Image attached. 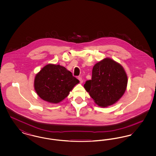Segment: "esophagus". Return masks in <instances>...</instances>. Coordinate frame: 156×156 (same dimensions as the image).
Here are the masks:
<instances>
[{"instance_id":"1","label":"esophagus","mask_w":156,"mask_h":156,"mask_svg":"<svg viewBox=\"0 0 156 156\" xmlns=\"http://www.w3.org/2000/svg\"><path fill=\"white\" fill-rule=\"evenodd\" d=\"M78 80H79V81H80L81 83H82L83 82V80L82 79L81 77H78Z\"/></svg>"}]
</instances>
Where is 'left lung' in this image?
Returning <instances> with one entry per match:
<instances>
[{"label":"left lung","instance_id":"left-lung-1","mask_svg":"<svg viewBox=\"0 0 156 156\" xmlns=\"http://www.w3.org/2000/svg\"><path fill=\"white\" fill-rule=\"evenodd\" d=\"M127 84V76L123 67L106 58L94 66L92 79L86 81L84 88L98 106L105 108L119 101Z\"/></svg>","mask_w":156,"mask_h":156}]
</instances>
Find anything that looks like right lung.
Segmentation results:
<instances>
[{
	"instance_id": "obj_1",
	"label": "right lung",
	"mask_w": 156,
	"mask_h": 156,
	"mask_svg": "<svg viewBox=\"0 0 156 156\" xmlns=\"http://www.w3.org/2000/svg\"><path fill=\"white\" fill-rule=\"evenodd\" d=\"M79 80L65 67L48 64L36 74L34 89L42 99L52 104H58L64 99Z\"/></svg>"
}]
</instances>
